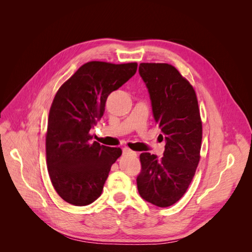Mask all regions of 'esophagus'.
Returning <instances> with one entry per match:
<instances>
[{
  "mask_svg": "<svg viewBox=\"0 0 252 252\" xmlns=\"http://www.w3.org/2000/svg\"><path fill=\"white\" fill-rule=\"evenodd\" d=\"M123 154L124 155H130V156H136V152L132 151L131 149H129V148H124L123 149Z\"/></svg>",
  "mask_w": 252,
  "mask_h": 252,
  "instance_id": "34e87169",
  "label": "esophagus"
}]
</instances>
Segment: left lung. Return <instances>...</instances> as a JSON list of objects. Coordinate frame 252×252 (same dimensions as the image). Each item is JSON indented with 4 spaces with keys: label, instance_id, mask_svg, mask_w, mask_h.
Here are the masks:
<instances>
[{
    "label": "left lung",
    "instance_id": "8db88e82",
    "mask_svg": "<svg viewBox=\"0 0 252 252\" xmlns=\"http://www.w3.org/2000/svg\"><path fill=\"white\" fill-rule=\"evenodd\" d=\"M139 72L148 89L152 113L165 139L163 158L144 152L136 178L140 195L168 207L184 195L200 161L202 121L193 87L172 65L142 63Z\"/></svg>",
    "mask_w": 252,
    "mask_h": 252
}]
</instances>
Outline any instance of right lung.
I'll return each instance as SVG.
<instances>
[{"label":"right lung","mask_w":252,"mask_h":252,"mask_svg":"<svg viewBox=\"0 0 252 252\" xmlns=\"http://www.w3.org/2000/svg\"><path fill=\"white\" fill-rule=\"evenodd\" d=\"M136 68V63L88 62L53 98L46 133L47 168L56 191L67 203L86 206L101 195L122 150L91 142L89 131L103 117L108 95L133 77Z\"/></svg>","instance_id":"1"}]
</instances>
